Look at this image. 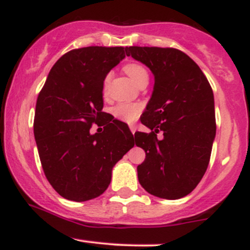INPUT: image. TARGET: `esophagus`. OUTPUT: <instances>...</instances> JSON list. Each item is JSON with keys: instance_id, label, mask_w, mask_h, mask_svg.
I'll return each mask as SVG.
<instances>
[{"instance_id": "34e87169", "label": "esophagus", "mask_w": 250, "mask_h": 250, "mask_svg": "<svg viewBox=\"0 0 250 250\" xmlns=\"http://www.w3.org/2000/svg\"><path fill=\"white\" fill-rule=\"evenodd\" d=\"M130 131L133 133V135L135 134V131H136V127L135 125H130Z\"/></svg>"}]
</instances>
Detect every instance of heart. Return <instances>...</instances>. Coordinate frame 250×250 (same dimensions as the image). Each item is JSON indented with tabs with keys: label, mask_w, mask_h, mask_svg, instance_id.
Wrapping results in <instances>:
<instances>
[{
	"label": "heart",
	"mask_w": 250,
	"mask_h": 250,
	"mask_svg": "<svg viewBox=\"0 0 250 250\" xmlns=\"http://www.w3.org/2000/svg\"><path fill=\"white\" fill-rule=\"evenodd\" d=\"M125 71V74L130 77V80L136 84H139L142 80L148 79V71L146 70V68L143 65L139 64V63H128L123 68ZM109 77L107 76L104 80V85L107 84L109 81ZM141 105L137 104V103H130V102H122L119 103L116 107L113 109V114L117 119L121 120L123 122L127 123H133L137 120V117L141 114Z\"/></svg>",
	"instance_id": "heart-1"
}]
</instances>
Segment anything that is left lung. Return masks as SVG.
Instances as JSON below:
<instances>
[{"label": "left lung", "mask_w": 250, "mask_h": 250, "mask_svg": "<svg viewBox=\"0 0 250 250\" xmlns=\"http://www.w3.org/2000/svg\"><path fill=\"white\" fill-rule=\"evenodd\" d=\"M125 54L147 65L155 81L141 119L151 133H135V143L146 151L137 166L139 182L154 196L181 199L208 168L216 134L213 90L199 65L181 50L127 47Z\"/></svg>", "instance_id": "8db88e82"}]
</instances>
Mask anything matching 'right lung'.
Wrapping results in <instances>:
<instances>
[{"label":"right lung","mask_w":250,"mask_h":250,"mask_svg":"<svg viewBox=\"0 0 250 250\" xmlns=\"http://www.w3.org/2000/svg\"><path fill=\"white\" fill-rule=\"evenodd\" d=\"M125 57L123 47L68 51L40 91L34 136L45 177L64 199L83 202L104 193L113 167L134 147L128 125L102 111L103 81ZM100 121L103 133L90 134Z\"/></svg>","instance_id":"1"}]
</instances>
